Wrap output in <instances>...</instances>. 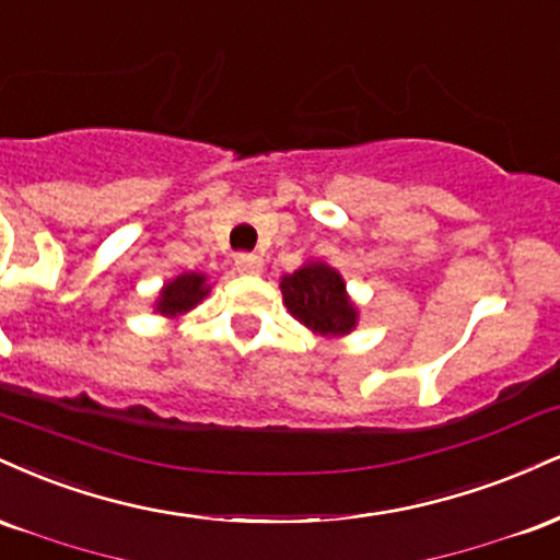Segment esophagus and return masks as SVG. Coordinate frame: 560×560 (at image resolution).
<instances>
[{
  "mask_svg": "<svg viewBox=\"0 0 560 560\" xmlns=\"http://www.w3.org/2000/svg\"><path fill=\"white\" fill-rule=\"evenodd\" d=\"M235 269H238L241 275H259L261 269H265V261L254 254H238L235 256Z\"/></svg>",
  "mask_w": 560,
  "mask_h": 560,
  "instance_id": "obj_1",
  "label": "esophagus"
}]
</instances>
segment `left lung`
Wrapping results in <instances>:
<instances>
[{
  "label": "left lung",
  "mask_w": 560,
  "mask_h": 560,
  "mask_svg": "<svg viewBox=\"0 0 560 560\" xmlns=\"http://www.w3.org/2000/svg\"><path fill=\"white\" fill-rule=\"evenodd\" d=\"M282 304L295 322L319 338H346L357 330L359 306L346 291L338 269L322 259H308L295 272L280 278Z\"/></svg>",
  "instance_id": "8db88e82"
}]
</instances>
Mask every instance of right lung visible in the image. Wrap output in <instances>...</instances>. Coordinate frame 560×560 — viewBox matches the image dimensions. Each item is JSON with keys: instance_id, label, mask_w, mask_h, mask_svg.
I'll return each mask as SVG.
<instances>
[{"instance_id": "add662e5", "label": "right lung", "mask_w": 560, "mask_h": 560, "mask_svg": "<svg viewBox=\"0 0 560 560\" xmlns=\"http://www.w3.org/2000/svg\"><path fill=\"white\" fill-rule=\"evenodd\" d=\"M212 293L209 278L203 272H183L177 278L167 280L162 291L154 299V314L164 319H183L188 312H194L207 295Z\"/></svg>"}]
</instances>
